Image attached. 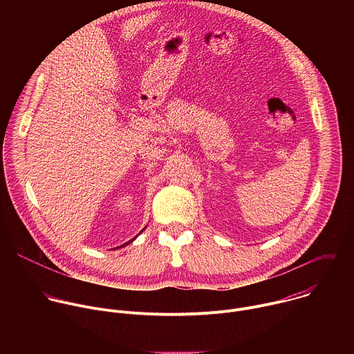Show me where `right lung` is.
I'll use <instances>...</instances> for the list:
<instances>
[{"label":"right lung","mask_w":354,"mask_h":354,"mask_svg":"<svg viewBox=\"0 0 354 354\" xmlns=\"http://www.w3.org/2000/svg\"><path fill=\"white\" fill-rule=\"evenodd\" d=\"M133 239H134V238H133ZM133 239H131V241H133ZM131 241H129V242H126V243H124V245H122V246H126V245H129V243H130V242H131ZM122 246H120V248H122Z\"/></svg>","instance_id":"obj_1"}]
</instances>
